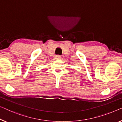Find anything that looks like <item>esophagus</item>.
<instances>
[{
    "label": "esophagus",
    "mask_w": 122,
    "mask_h": 122,
    "mask_svg": "<svg viewBox=\"0 0 122 122\" xmlns=\"http://www.w3.org/2000/svg\"><path fill=\"white\" fill-rule=\"evenodd\" d=\"M56 59H58V60L61 59V56H59V55L56 56Z\"/></svg>",
    "instance_id": "1"
}]
</instances>
